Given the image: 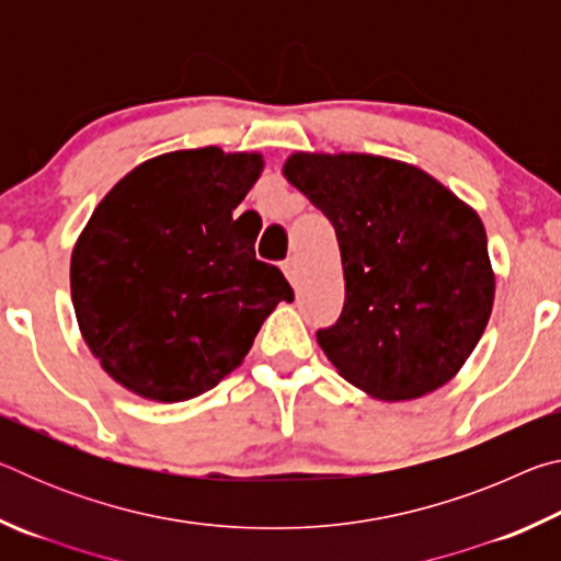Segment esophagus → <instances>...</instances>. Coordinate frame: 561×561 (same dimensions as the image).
Here are the masks:
<instances>
[{
	"mask_svg": "<svg viewBox=\"0 0 561 561\" xmlns=\"http://www.w3.org/2000/svg\"><path fill=\"white\" fill-rule=\"evenodd\" d=\"M282 272L287 274V279L294 284V287H297V282H299V264H297V260H287L282 264Z\"/></svg>",
	"mask_w": 561,
	"mask_h": 561,
	"instance_id": "obj_1",
	"label": "esophagus"
}]
</instances>
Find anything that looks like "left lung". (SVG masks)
Returning <instances> with one entry per match:
<instances>
[{
	"label": "left lung",
	"mask_w": 561,
	"mask_h": 561,
	"mask_svg": "<svg viewBox=\"0 0 561 561\" xmlns=\"http://www.w3.org/2000/svg\"><path fill=\"white\" fill-rule=\"evenodd\" d=\"M284 178L334 225L346 299L317 341L381 401L435 391L460 371L495 301L478 213L421 168L366 153H294Z\"/></svg>",
	"instance_id": "left-lung-1"
}]
</instances>
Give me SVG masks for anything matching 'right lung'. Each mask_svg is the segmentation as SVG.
<instances>
[{
  "label": "right lung",
  "mask_w": 561,
  "mask_h": 561,
  "mask_svg": "<svg viewBox=\"0 0 561 561\" xmlns=\"http://www.w3.org/2000/svg\"><path fill=\"white\" fill-rule=\"evenodd\" d=\"M262 168L260 153L175 150L130 170L93 210L71 254V299L123 388L160 403L210 391L294 299L232 220Z\"/></svg>",
  "instance_id": "right-lung-1"
}]
</instances>
